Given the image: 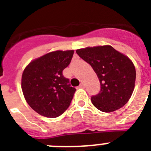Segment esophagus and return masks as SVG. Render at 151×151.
<instances>
[{"instance_id": "obj_1", "label": "esophagus", "mask_w": 151, "mask_h": 151, "mask_svg": "<svg viewBox=\"0 0 151 151\" xmlns=\"http://www.w3.org/2000/svg\"><path fill=\"white\" fill-rule=\"evenodd\" d=\"M78 87H79L80 88H85V85H84L83 83H81L79 85V86H78Z\"/></svg>"}]
</instances>
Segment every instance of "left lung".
<instances>
[{
  "mask_svg": "<svg viewBox=\"0 0 151 151\" xmlns=\"http://www.w3.org/2000/svg\"><path fill=\"white\" fill-rule=\"evenodd\" d=\"M76 53L99 78L101 91L91 97L93 105L104 113L122 107L134 88L136 72L131 60L110 45L78 49Z\"/></svg>",
  "mask_w": 151,
  "mask_h": 151,
  "instance_id": "1",
  "label": "left lung"
}]
</instances>
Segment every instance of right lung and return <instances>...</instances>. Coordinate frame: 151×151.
<instances>
[{"mask_svg":"<svg viewBox=\"0 0 151 151\" xmlns=\"http://www.w3.org/2000/svg\"><path fill=\"white\" fill-rule=\"evenodd\" d=\"M73 50H57L32 61L24 69L22 90L28 104L35 112L55 118L69 107L76 89L63 71L69 65Z\"/></svg>","mask_w":151,"mask_h":151,"instance_id":"obj_1","label":"right lung"}]
</instances>
